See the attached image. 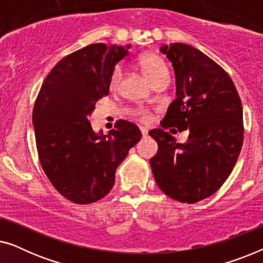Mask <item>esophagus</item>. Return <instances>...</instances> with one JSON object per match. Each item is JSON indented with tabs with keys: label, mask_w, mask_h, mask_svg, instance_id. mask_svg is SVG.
Instances as JSON below:
<instances>
[{
	"label": "esophagus",
	"mask_w": 263,
	"mask_h": 263,
	"mask_svg": "<svg viewBox=\"0 0 263 263\" xmlns=\"http://www.w3.org/2000/svg\"><path fill=\"white\" fill-rule=\"evenodd\" d=\"M140 130H141V134H142V138H146L147 135H148V130H147L146 128H141L140 129Z\"/></svg>",
	"instance_id": "obj_1"
}]
</instances>
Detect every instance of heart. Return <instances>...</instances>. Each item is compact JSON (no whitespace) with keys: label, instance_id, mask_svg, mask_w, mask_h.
<instances>
[{"label":"heart","instance_id":"obj_1","mask_svg":"<svg viewBox=\"0 0 263 263\" xmlns=\"http://www.w3.org/2000/svg\"><path fill=\"white\" fill-rule=\"evenodd\" d=\"M139 67L142 73L148 80L154 84L158 80L164 78H168V68L165 61L160 56L154 53H145L139 59ZM122 78V69L120 66L115 68L112 74L110 77V87L111 89H116L120 85ZM143 121L148 120V116L143 112L139 114Z\"/></svg>","mask_w":263,"mask_h":263}]
</instances>
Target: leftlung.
I'll return each mask as SVG.
<instances>
[{"mask_svg":"<svg viewBox=\"0 0 263 263\" xmlns=\"http://www.w3.org/2000/svg\"><path fill=\"white\" fill-rule=\"evenodd\" d=\"M160 52L174 67L177 96L161 123L188 129L189 136L179 143L163 129L151 130L158 143L151 167L161 192L195 203L213 195L235 167L243 145L242 102L229 74L200 50L172 43Z\"/></svg>","mask_w":263,"mask_h":263,"instance_id":"1","label":"left lung"}]
</instances>
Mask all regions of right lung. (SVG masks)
Returning a JSON list of instances; mask_svg holds the SVG:
<instances>
[{
	"label": "right lung",
	"mask_w": 263,
	"mask_h": 263,
	"mask_svg": "<svg viewBox=\"0 0 263 263\" xmlns=\"http://www.w3.org/2000/svg\"><path fill=\"white\" fill-rule=\"evenodd\" d=\"M130 46L97 43L66 56L45 78L34 103L42 167L57 192L74 203H92L109 194L118 165L141 139L128 121H118L106 135L96 133L88 121L96 103L109 95L115 66Z\"/></svg>",
	"instance_id": "1"
}]
</instances>
